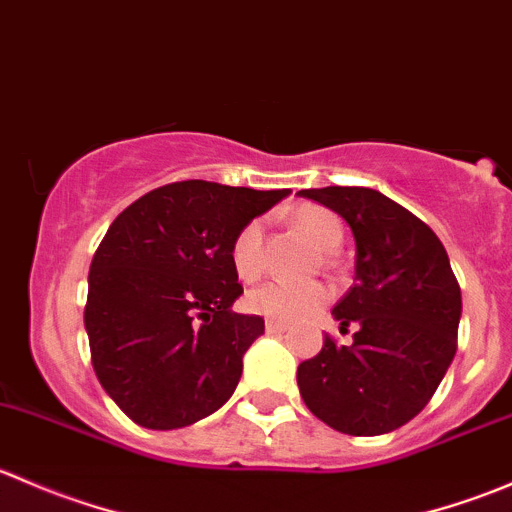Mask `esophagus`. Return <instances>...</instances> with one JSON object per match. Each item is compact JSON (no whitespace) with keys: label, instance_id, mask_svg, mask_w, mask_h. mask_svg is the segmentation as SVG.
I'll return each instance as SVG.
<instances>
[{"label":"esophagus","instance_id":"34e87169","mask_svg":"<svg viewBox=\"0 0 512 512\" xmlns=\"http://www.w3.org/2000/svg\"><path fill=\"white\" fill-rule=\"evenodd\" d=\"M265 329H267V334H285V332H287L285 324L272 322V319H267V322H265Z\"/></svg>","mask_w":512,"mask_h":512}]
</instances>
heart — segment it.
<instances>
[{
  "label": "heart",
  "instance_id": "obj_1",
  "mask_svg": "<svg viewBox=\"0 0 512 512\" xmlns=\"http://www.w3.org/2000/svg\"><path fill=\"white\" fill-rule=\"evenodd\" d=\"M294 223L302 227L312 237L314 245H319L322 250H334L344 237L337 215L319 205H299L294 210ZM230 260L240 280H257L262 275L265 270V220H250L237 232L232 240ZM329 299H332V287L327 282L275 280L252 289L245 302L250 312L270 317L275 322L292 324L314 317Z\"/></svg>",
  "mask_w": 512,
  "mask_h": 512
}]
</instances>
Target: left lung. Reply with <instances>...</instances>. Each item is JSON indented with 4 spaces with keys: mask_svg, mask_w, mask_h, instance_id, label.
Masks as SVG:
<instances>
[{
    "mask_svg": "<svg viewBox=\"0 0 512 512\" xmlns=\"http://www.w3.org/2000/svg\"><path fill=\"white\" fill-rule=\"evenodd\" d=\"M354 232L356 282L332 309L349 347L324 337L297 369L299 394L319 421L349 436L404 426L436 394L458 347L461 287L446 247L421 218L371 188L299 190Z\"/></svg>",
    "mask_w": 512,
    "mask_h": 512,
    "instance_id": "left-lung-1",
    "label": "left lung"
}]
</instances>
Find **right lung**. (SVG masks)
Segmentation results:
<instances>
[{"mask_svg": "<svg viewBox=\"0 0 512 512\" xmlns=\"http://www.w3.org/2000/svg\"><path fill=\"white\" fill-rule=\"evenodd\" d=\"M289 190L180 180L128 205L98 245L84 324L91 364L138 426L183 428L235 391L242 354L265 332L235 314L242 294L232 240Z\"/></svg>", "mask_w": 512, "mask_h": 512, "instance_id": "obj_1", "label": "right lung"}]
</instances>
